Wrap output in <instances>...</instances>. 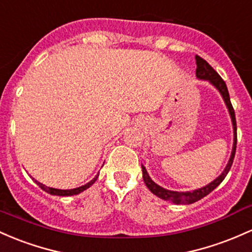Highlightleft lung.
Here are the masks:
<instances>
[{
    "mask_svg": "<svg viewBox=\"0 0 252 252\" xmlns=\"http://www.w3.org/2000/svg\"><path fill=\"white\" fill-rule=\"evenodd\" d=\"M196 60V64H197V68H196V76L198 77L200 80H206V81H209L211 84L217 88L218 91L220 92L221 96H222L223 101H225L226 106H227L229 116H231L232 120V126H233V148H232V153L231 157H229V160L226 165L225 170L221 172V175L218 177L217 179L212 182V183L207 184L206 187L200 188V189L192 190V191H172V190H167L164 189L162 187L158 185L157 183H154L152 181V178L149 177L147 170L146 167L142 165V177L143 181H145V184L147 185V188L151 190V192H153L154 195L158 196V197L162 198L165 201H170V202L176 203V204H191L196 201L201 200L203 198L204 196H207L208 193H211L213 190L215 189L217 187H219L221 182L225 179V177L227 176L229 168H231L232 164H233V159H234V154H236V147H237V123H236V115H234V110L233 106H232L231 100H229V94H228V90L227 86H226L225 81L221 79V76L217 71L213 69L209 63L207 62L206 60H203L202 57L197 56L196 55L195 57Z\"/></svg>",
    "mask_w": 252,
    "mask_h": 252,
    "instance_id": "8db88e82",
    "label": "left lung"
}]
</instances>
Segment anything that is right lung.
<instances>
[{
  "mask_svg": "<svg viewBox=\"0 0 252 252\" xmlns=\"http://www.w3.org/2000/svg\"><path fill=\"white\" fill-rule=\"evenodd\" d=\"M99 175H96L94 178L92 179L91 182H88L87 184L82 185V187H79V188H75V189H69V190H61V189H55V188H49L46 187V185L41 184L39 183L38 181H35V179H33V181L37 183V185H39L40 189H43L44 191H46L48 193H50V195H56V196H73V195H77V193L82 192L84 190L88 189V188L91 187V185H93V183L96 181V178H98Z\"/></svg>",
  "mask_w": 252,
  "mask_h": 252,
  "instance_id": "add662e5",
  "label": "right lung"
}]
</instances>
